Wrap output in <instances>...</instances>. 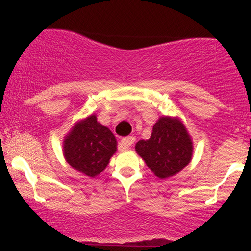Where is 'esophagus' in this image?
<instances>
[{
  "instance_id": "34e87169",
  "label": "esophagus",
  "mask_w": 251,
  "mask_h": 251,
  "mask_svg": "<svg viewBox=\"0 0 251 251\" xmlns=\"http://www.w3.org/2000/svg\"><path fill=\"white\" fill-rule=\"evenodd\" d=\"M134 140H135L134 137H126V138H123V139L120 140V148H122L123 150H128V149H131V146L134 144Z\"/></svg>"
}]
</instances>
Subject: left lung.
Returning <instances> with one entry per match:
<instances>
[{
	"label": "left lung",
	"instance_id": "8db88e82",
	"mask_svg": "<svg viewBox=\"0 0 251 251\" xmlns=\"http://www.w3.org/2000/svg\"><path fill=\"white\" fill-rule=\"evenodd\" d=\"M135 151L159 179H168L188 166L194 143L183 122L177 117H159L149 139L135 144Z\"/></svg>",
	"mask_w": 251,
	"mask_h": 251
}]
</instances>
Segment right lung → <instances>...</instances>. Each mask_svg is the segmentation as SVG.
I'll use <instances>...</instances> for the list:
<instances>
[{"label": "right lung", "mask_w": 251, "mask_h": 251, "mask_svg": "<svg viewBox=\"0 0 251 251\" xmlns=\"http://www.w3.org/2000/svg\"><path fill=\"white\" fill-rule=\"evenodd\" d=\"M117 145L111 129L98 122L93 113L72 126L62 142V152L72 168L94 178L108 165Z\"/></svg>", "instance_id": "right-lung-1"}]
</instances>
